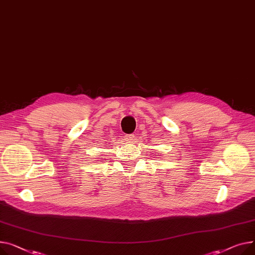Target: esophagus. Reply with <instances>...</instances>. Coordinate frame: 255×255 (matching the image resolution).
I'll list each match as a JSON object with an SVG mask.
<instances>
[{
  "label": "esophagus",
  "mask_w": 255,
  "mask_h": 255,
  "mask_svg": "<svg viewBox=\"0 0 255 255\" xmlns=\"http://www.w3.org/2000/svg\"><path fill=\"white\" fill-rule=\"evenodd\" d=\"M126 140L128 141V142H131L134 140V134L133 133H129V134H127L126 136Z\"/></svg>",
  "instance_id": "esophagus-1"
}]
</instances>
